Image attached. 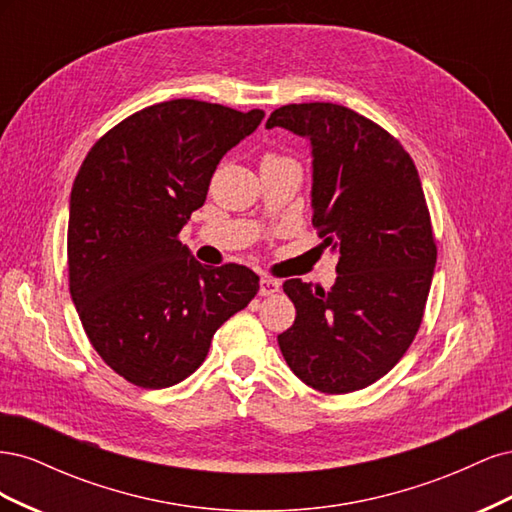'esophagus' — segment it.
<instances>
[{
  "instance_id": "esophagus-1",
  "label": "esophagus",
  "mask_w": 512,
  "mask_h": 512,
  "mask_svg": "<svg viewBox=\"0 0 512 512\" xmlns=\"http://www.w3.org/2000/svg\"><path fill=\"white\" fill-rule=\"evenodd\" d=\"M280 288H282L280 280H273V277H267V275L260 277V297H271V294L280 292Z\"/></svg>"
}]
</instances>
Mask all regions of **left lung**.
Returning a JSON list of instances; mask_svg holds the SVG:
<instances>
[{
  "label": "left lung",
  "instance_id": "1",
  "mask_svg": "<svg viewBox=\"0 0 512 512\" xmlns=\"http://www.w3.org/2000/svg\"><path fill=\"white\" fill-rule=\"evenodd\" d=\"M267 128L309 141L312 222L337 254L329 292L284 282L297 318L277 344L312 389H365L397 365L423 320L438 252L421 179L399 141L346 106L288 104Z\"/></svg>",
  "mask_w": 512,
  "mask_h": 512
}]
</instances>
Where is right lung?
Listing matches in <instances>:
<instances>
[{
	"label": "right lung",
	"instance_id": "1",
	"mask_svg": "<svg viewBox=\"0 0 512 512\" xmlns=\"http://www.w3.org/2000/svg\"><path fill=\"white\" fill-rule=\"evenodd\" d=\"M265 111L200 100L143 108L91 147L68 220L70 294L104 363L143 389L200 367L222 324L260 288L241 265H200L177 235L220 160Z\"/></svg>",
	"mask_w": 512,
	"mask_h": 512
}]
</instances>
